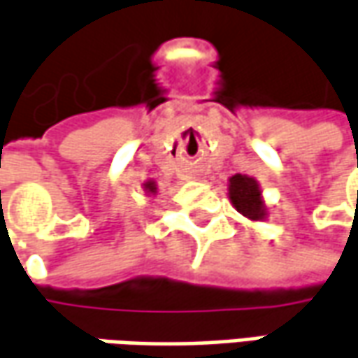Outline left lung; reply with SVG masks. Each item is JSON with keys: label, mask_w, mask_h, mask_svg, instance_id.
I'll return each mask as SVG.
<instances>
[{"label": "left lung", "mask_w": 358, "mask_h": 358, "mask_svg": "<svg viewBox=\"0 0 358 358\" xmlns=\"http://www.w3.org/2000/svg\"><path fill=\"white\" fill-rule=\"evenodd\" d=\"M230 200L236 206V210L250 220H258L264 216V206L260 200L258 184L248 176L236 174L230 178Z\"/></svg>", "instance_id": "left-lung-1"}]
</instances>
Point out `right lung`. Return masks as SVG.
Returning <instances> with one entry per match:
<instances>
[{
	"label": "right lung",
	"instance_id": "add662e5",
	"mask_svg": "<svg viewBox=\"0 0 358 358\" xmlns=\"http://www.w3.org/2000/svg\"><path fill=\"white\" fill-rule=\"evenodd\" d=\"M146 188H148L150 192H154V190H156V186H154V184H152V182H150V184H146Z\"/></svg>",
	"mask_w": 358,
	"mask_h": 358
}]
</instances>
